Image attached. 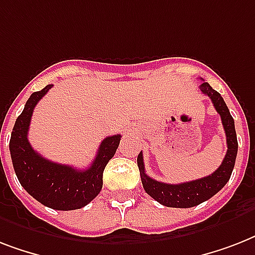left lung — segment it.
Segmentation results:
<instances>
[{
    "label": "left lung",
    "mask_w": 255,
    "mask_h": 255,
    "mask_svg": "<svg viewBox=\"0 0 255 255\" xmlns=\"http://www.w3.org/2000/svg\"><path fill=\"white\" fill-rule=\"evenodd\" d=\"M200 90L202 94L209 96L216 111L221 116L222 126L225 129L228 151L221 165L214 170L213 173L206 177L181 182V184H167V182L156 181L149 177L144 169L143 153L140 152L137 156V167L140 170L144 190L152 198H155L156 201L168 208H192L213 197L214 194L220 192L225 186L226 182L229 181L232 172H233L234 163H236V157H237V135H236L234 120L230 115L229 108L222 99V96L220 95V92L210 87L209 83L206 82L201 83Z\"/></svg>",
    "instance_id": "8db88e82"
}]
</instances>
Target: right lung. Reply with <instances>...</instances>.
Instances as JSON below:
<instances>
[{
	"label": "right lung",
	"instance_id": "1",
	"mask_svg": "<svg viewBox=\"0 0 255 255\" xmlns=\"http://www.w3.org/2000/svg\"><path fill=\"white\" fill-rule=\"evenodd\" d=\"M51 87L53 85H47L41 91L33 92L27 99L10 136V156L19 184L42 205L55 210L81 209L102 190L103 170L115 155L122 136L106 137L92 164L85 170L42 157L30 145L27 132L34 107Z\"/></svg>",
	"mask_w": 255,
	"mask_h": 255
}]
</instances>
